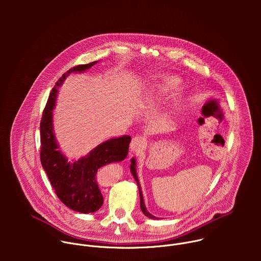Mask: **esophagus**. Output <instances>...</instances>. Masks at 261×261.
<instances>
[{
    "instance_id": "esophagus-1",
    "label": "esophagus",
    "mask_w": 261,
    "mask_h": 261,
    "mask_svg": "<svg viewBox=\"0 0 261 261\" xmlns=\"http://www.w3.org/2000/svg\"><path fill=\"white\" fill-rule=\"evenodd\" d=\"M146 145V139L143 137H134L130 143V151L131 152H138L143 150Z\"/></svg>"
}]
</instances>
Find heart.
Segmentation results:
<instances>
[{"instance_id": "obj_1", "label": "heart", "mask_w": 261, "mask_h": 261, "mask_svg": "<svg viewBox=\"0 0 261 261\" xmlns=\"http://www.w3.org/2000/svg\"><path fill=\"white\" fill-rule=\"evenodd\" d=\"M182 88L184 84L180 77L167 73L157 74L152 79L148 88L140 95V101L160 103L179 95Z\"/></svg>"}]
</instances>
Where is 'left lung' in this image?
I'll list each match as a JSON object with an SVG mask.
<instances>
[{
	"mask_svg": "<svg viewBox=\"0 0 261 261\" xmlns=\"http://www.w3.org/2000/svg\"><path fill=\"white\" fill-rule=\"evenodd\" d=\"M130 171L138 186V190H139V197H140V210L142 211V213L144 214V216H146L147 218H151V219H157L155 216H153L152 214L148 213V211L146 210L145 207V204H144V201H143V196H142V191H141V188H140V184H139V180H138V176H137V172H136V160L135 158H132L131 159V165H130Z\"/></svg>",
	"mask_w": 261,
	"mask_h": 261,
	"instance_id": "1",
	"label": "left lung"
}]
</instances>
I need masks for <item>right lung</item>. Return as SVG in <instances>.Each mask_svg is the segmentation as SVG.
<instances>
[{
    "label": "right lung",
    "mask_w": 261,
    "mask_h": 261,
    "mask_svg": "<svg viewBox=\"0 0 261 261\" xmlns=\"http://www.w3.org/2000/svg\"><path fill=\"white\" fill-rule=\"evenodd\" d=\"M98 62L79 65L64 73L51 90L40 123L41 150L40 160L53 188L60 200L73 210L83 214L97 212L103 204L97 172L109 163L123 161L129 151L131 137L123 135L110 138L98 144L85 157L76 161H68L57 142L54 131V113L58 88L71 73H83Z\"/></svg>",
    "instance_id": "right-lung-1"
}]
</instances>
